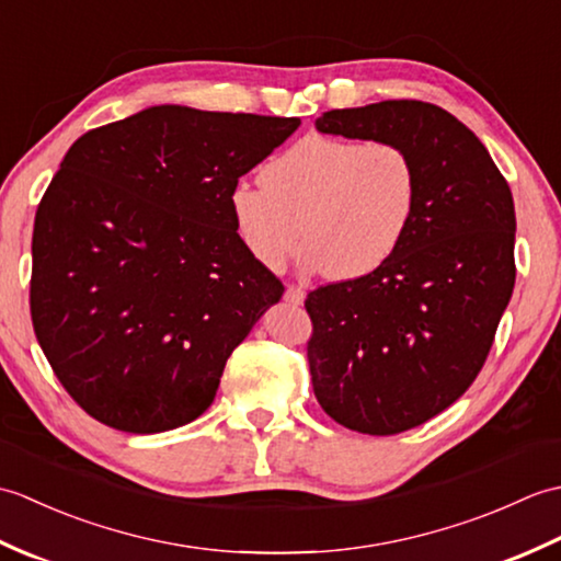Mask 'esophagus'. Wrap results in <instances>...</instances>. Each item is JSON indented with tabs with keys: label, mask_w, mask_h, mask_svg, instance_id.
Segmentation results:
<instances>
[{
	"label": "esophagus",
	"mask_w": 561,
	"mask_h": 561,
	"mask_svg": "<svg viewBox=\"0 0 561 561\" xmlns=\"http://www.w3.org/2000/svg\"><path fill=\"white\" fill-rule=\"evenodd\" d=\"M284 299H287L294 306H301L304 299H306V291L301 287H294V284H289L287 291H284Z\"/></svg>",
	"instance_id": "34e87169"
}]
</instances>
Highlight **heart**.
<instances>
[{
	"instance_id": "1",
	"label": "heart",
	"mask_w": 561,
	"mask_h": 561,
	"mask_svg": "<svg viewBox=\"0 0 561 561\" xmlns=\"http://www.w3.org/2000/svg\"><path fill=\"white\" fill-rule=\"evenodd\" d=\"M260 178V185L236 183L229 207L262 267L279 270L304 236V270L359 279L396 255L412 224L416 171L390 141L306 135L262 165Z\"/></svg>"
}]
</instances>
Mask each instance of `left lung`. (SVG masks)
Wrapping results in <instances>:
<instances>
[{
  "mask_svg": "<svg viewBox=\"0 0 561 561\" xmlns=\"http://www.w3.org/2000/svg\"><path fill=\"white\" fill-rule=\"evenodd\" d=\"M318 133L390 141L412 159L416 205L383 267L308 294L313 392L359 434L408 432L478 378L516 282L506 178L458 117L424 101L328 111Z\"/></svg>",
  "mask_w": 561,
  "mask_h": 561,
  "instance_id": "left-lung-1",
  "label": "left lung"
}]
</instances>
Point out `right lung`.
<instances>
[{
    "label": "right lung",
    "instance_id": "1",
    "mask_svg": "<svg viewBox=\"0 0 561 561\" xmlns=\"http://www.w3.org/2000/svg\"><path fill=\"white\" fill-rule=\"evenodd\" d=\"M299 125L151 105L69 147L35 211L31 318L93 420L159 434L209 408L284 294L236 233L229 195Z\"/></svg>",
    "mask_w": 561,
    "mask_h": 561
}]
</instances>
